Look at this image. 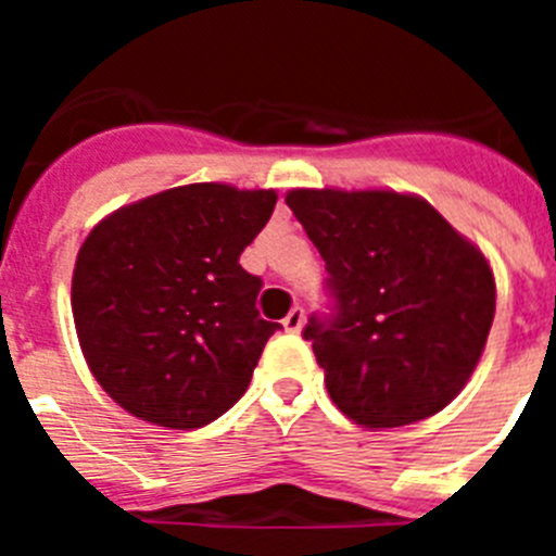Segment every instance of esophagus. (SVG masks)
<instances>
[{
    "label": "esophagus",
    "instance_id": "obj_1",
    "mask_svg": "<svg viewBox=\"0 0 556 556\" xmlns=\"http://www.w3.org/2000/svg\"><path fill=\"white\" fill-rule=\"evenodd\" d=\"M303 320H306V312H303V306H294L292 312L283 317V328H287L289 333H298L303 328Z\"/></svg>",
    "mask_w": 556,
    "mask_h": 556
}]
</instances>
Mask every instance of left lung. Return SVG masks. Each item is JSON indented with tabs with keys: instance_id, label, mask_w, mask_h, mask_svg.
Listing matches in <instances>:
<instances>
[{
	"instance_id": "obj_1",
	"label": "left lung",
	"mask_w": 556,
	"mask_h": 556,
	"mask_svg": "<svg viewBox=\"0 0 556 556\" xmlns=\"http://www.w3.org/2000/svg\"><path fill=\"white\" fill-rule=\"evenodd\" d=\"M287 205L326 262L328 312L308 317L303 339L337 409L367 429L445 409L493 326L481 250L397 191L294 189Z\"/></svg>"
}]
</instances>
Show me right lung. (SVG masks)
<instances>
[{
	"label": "right lung",
	"instance_id": "add662e5",
	"mask_svg": "<svg viewBox=\"0 0 556 556\" xmlns=\"http://www.w3.org/2000/svg\"><path fill=\"white\" fill-rule=\"evenodd\" d=\"M275 191L191 184L102 219L77 253L72 314L102 390L130 415L200 429L244 395L278 323L239 255Z\"/></svg>",
	"mask_w": 556,
	"mask_h": 556
}]
</instances>
